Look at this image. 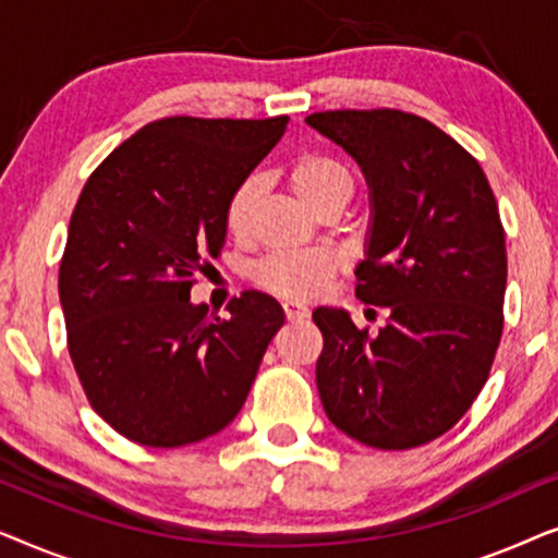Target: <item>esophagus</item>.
Listing matches in <instances>:
<instances>
[{"mask_svg":"<svg viewBox=\"0 0 558 558\" xmlns=\"http://www.w3.org/2000/svg\"><path fill=\"white\" fill-rule=\"evenodd\" d=\"M281 310H284V317L289 319V323H300V319L310 317V310L304 307V304H300V302H292V300L281 304Z\"/></svg>","mask_w":558,"mask_h":558,"instance_id":"34e87169","label":"esophagus"}]
</instances>
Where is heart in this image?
Returning a JSON list of instances; mask_svg holds the SVG:
<instances>
[{
	"label": "heart",
	"instance_id": "b5f03b06",
	"mask_svg": "<svg viewBox=\"0 0 558 558\" xmlns=\"http://www.w3.org/2000/svg\"><path fill=\"white\" fill-rule=\"evenodd\" d=\"M287 178L302 203L323 216L340 213L355 193V174L350 167L327 151L307 149L292 157L287 165ZM256 208V182L243 180L228 195L223 223L233 239L248 233ZM338 271V258L330 251H284L271 254L254 266V281L266 292L287 300H312L325 287V281Z\"/></svg>",
	"mask_w": 558,
	"mask_h": 558
}]
</instances>
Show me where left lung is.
Wrapping results in <instances>:
<instances>
[{
  "label": "left lung",
  "instance_id": "left-lung-1",
  "mask_svg": "<svg viewBox=\"0 0 558 558\" xmlns=\"http://www.w3.org/2000/svg\"><path fill=\"white\" fill-rule=\"evenodd\" d=\"M307 124L363 167L373 226L355 296L386 307L378 335L317 307V391L350 439L411 449L468 414L502 335L506 231L483 167L416 113L340 109Z\"/></svg>",
  "mask_w": 558,
  "mask_h": 558
}]
</instances>
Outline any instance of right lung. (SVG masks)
Returning <instances> with one entry per match:
<instances>
[{"instance_id": "add662e5", "label": "right lung", "mask_w": 558, "mask_h": 558, "mask_svg": "<svg viewBox=\"0 0 558 558\" xmlns=\"http://www.w3.org/2000/svg\"><path fill=\"white\" fill-rule=\"evenodd\" d=\"M287 124L157 119L81 190L58 274L68 353L96 414L136 445H193L231 424L284 325L262 292L220 319L190 289L223 246L228 195Z\"/></svg>"}]
</instances>
